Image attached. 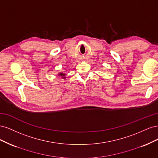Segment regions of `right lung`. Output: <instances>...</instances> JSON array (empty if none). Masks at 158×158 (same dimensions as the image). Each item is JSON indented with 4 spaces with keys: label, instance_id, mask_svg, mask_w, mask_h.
I'll return each instance as SVG.
<instances>
[{
    "label": "right lung",
    "instance_id": "obj_1",
    "mask_svg": "<svg viewBox=\"0 0 158 158\" xmlns=\"http://www.w3.org/2000/svg\"><path fill=\"white\" fill-rule=\"evenodd\" d=\"M59 76H61L62 77V78L63 79H65L66 78V77H65V76H66V74H65V73H59L58 74Z\"/></svg>",
    "mask_w": 158,
    "mask_h": 158
}]
</instances>
